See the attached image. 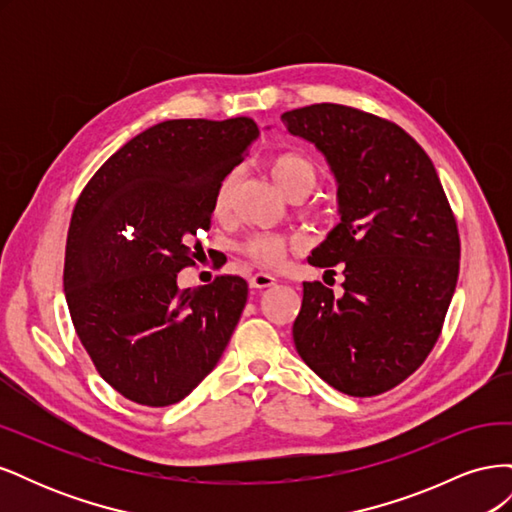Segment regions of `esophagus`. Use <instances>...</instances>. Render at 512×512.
<instances>
[{"mask_svg": "<svg viewBox=\"0 0 512 512\" xmlns=\"http://www.w3.org/2000/svg\"><path fill=\"white\" fill-rule=\"evenodd\" d=\"M275 284V277L271 275V273H254L252 275V280H250V286L252 288H258V290H262V288H271Z\"/></svg>", "mask_w": 512, "mask_h": 512, "instance_id": "34e87169", "label": "esophagus"}]
</instances>
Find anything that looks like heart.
<instances>
[{
	"instance_id": "b5f03b06",
	"label": "heart",
	"mask_w": 512,
	"mask_h": 512,
	"mask_svg": "<svg viewBox=\"0 0 512 512\" xmlns=\"http://www.w3.org/2000/svg\"><path fill=\"white\" fill-rule=\"evenodd\" d=\"M269 173L277 188L290 198L297 194L307 196L312 192L318 185L320 168L312 158L305 156V153H280V156H275L271 160ZM232 190H235V175H226L220 181L213 198V209L218 215H224L228 211ZM241 247L247 256H252L254 260L262 262V265L277 267L282 265L284 258L290 252L299 250L301 241L282 237V235H269V232H260V235L247 237Z\"/></svg>"
}]
</instances>
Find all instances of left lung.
I'll list each match as a JSON object with an SVG mask.
<instances>
[{"instance_id":"left-lung-1","label":"left lung","mask_w":512,"mask_h":512,"mask_svg":"<svg viewBox=\"0 0 512 512\" xmlns=\"http://www.w3.org/2000/svg\"><path fill=\"white\" fill-rule=\"evenodd\" d=\"M282 121L337 177L342 222L309 262L344 265L346 275L342 297L303 282L294 346L333 389L386 393L425 363L442 333L459 277L455 213L425 149L397 123L329 102Z\"/></svg>"}]
</instances>
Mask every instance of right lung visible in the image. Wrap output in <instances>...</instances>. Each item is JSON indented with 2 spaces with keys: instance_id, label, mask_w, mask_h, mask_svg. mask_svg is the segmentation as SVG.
Wrapping results in <instances>:
<instances>
[{
  "instance_id": "obj_1",
  "label": "right lung",
  "mask_w": 512,
  "mask_h": 512,
  "mask_svg": "<svg viewBox=\"0 0 512 512\" xmlns=\"http://www.w3.org/2000/svg\"><path fill=\"white\" fill-rule=\"evenodd\" d=\"M252 117L162 121L113 153L76 200L64 290L98 374L138 406L188 397L218 365L247 301L239 275L177 286L203 252L220 181L245 160Z\"/></svg>"
}]
</instances>
